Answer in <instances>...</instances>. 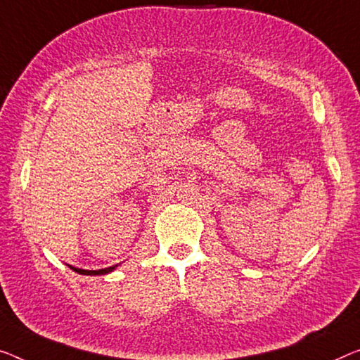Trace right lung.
Wrapping results in <instances>:
<instances>
[{
    "label": "right lung",
    "mask_w": 360,
    "mask_h": 360,
    "mask_svg": "<svg viewBox=\"0 0 360 360\" xmlns=\"http://www.w3.org/2000/svg\"><path fill=\"white\" fill-rule=\"evenodd\" d=\"M74 271H77V273H80V275H106V273H110V271H112L116 268V265L115 266H108V268H103V270H80V268H74V266H71Z\"/></svg>",
    "instance_id": "add662e5"
}]
</instances>
